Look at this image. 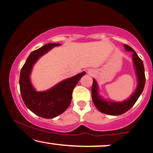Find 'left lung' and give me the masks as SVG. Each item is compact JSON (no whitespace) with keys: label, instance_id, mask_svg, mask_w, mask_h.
Masks as SVG:
<instances>
[{"label":"left lung","instance_id":"1","mask_svg":"<svg viewBox=\"0 0 153 153\" xmlns=\"http://www.w3.org/2000/svg\"><path fill=\"white\" fill-rule=\"evenodd\" d=\"M127 51H131L133 52V62H134L135 69H136L137 76L138 79L137 88L135 91L134 94L131 96L130 99L123 102H110V101H105L101 99L98 94V87L96 80L94 79L93 82L92 89H91V94H92V100L94 105L99 109V111L102 113L106 114L109 115H120L127 112L128 110L134 106V104L137 101L138 98L143 93L144 87L145 85V68L142 59L139 57L135 51L129 47V45H124Z\"/></svg>","mask_w":153,"mask_h":153}]
</instances>
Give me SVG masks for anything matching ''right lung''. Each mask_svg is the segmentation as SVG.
<instances>
[{"label":"right lung","instance_id":"obj_1","mask_svg":"<svg viewBox=\"0 0 153 153\" xmlns=\"http://www.w3.org/2000/svg\"><path fill=\"white\" fill-rule=\"evenodd\" d=\"M58 45V43H50L33 51L21 70L19 85L23 101L33 113L45 119L54 118L68 108L72 101L73 88L85 73L82 72L71 78L66 79L52 88L44 92H37L34 90L29 80L33 65L39 57L52 47Z\"/></svg>","mask_w":153,"mask_h":153}]
</instances>
